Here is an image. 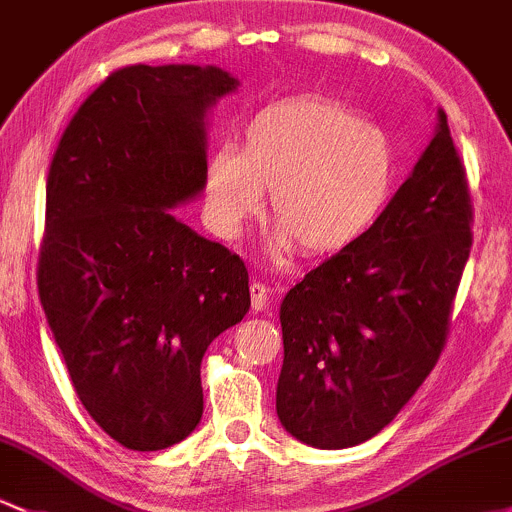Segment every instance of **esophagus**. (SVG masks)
Returning a JSON list of instances; mask_svg holds the SVG:
<instances>
[{"label":"esophagus","instance_id":"1","mask_svg":"<svg viewBox=\"0 0 512 512\" xmlns=\"http://www.w3.org/2000/svg\"><path fill=\"white\" fill-rule=\"evenodd\" d=\"M249 293H251V310H254V312L266 310V305H268V288L261 283V280H254V283L249 285Z\"/></svg>","mask_w":512,"mask_h":512}]
</instances>
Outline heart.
I'll return each instance as SVG.
<instances>
[{
  "label": "heart",
  "mask_w": 512,
  "mask_h": 512,
  "mask_svg": "<svg viewBox=\"0 0 512 512\" xmlns=\"http://www.w3.org/2000/svg\"><path fill=\"white\" fill-rule=\"evenodd\" d=\"M393 139L344 104L293 97L258 109L241 146H222L205 166L212 229L239 236L268 195L273 251L332 256L366 239L398 190Z\"/></svg>",
  "instance_id": "1"
}]
</instances>
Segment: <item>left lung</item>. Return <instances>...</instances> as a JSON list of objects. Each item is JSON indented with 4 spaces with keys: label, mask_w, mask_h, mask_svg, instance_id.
<instances>
[{
    "label": "left lung",
    "mask_w": 512,
    "mask_h": 512,
    "mask_svg": "<svg viewBox=\"0 0 512 512\" xmlns=\"http://www.w3.org/2000/svg\"><path fill=\"white\" fill-rule=\"evenodd\" d=\"M466 168L437 134L366 239L312 268L280 305V425L317 449L366 442L422 386L447 344L474 244Z\"/></svg>",
    "instance_id": "1"
}]
</instances>
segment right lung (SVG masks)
I'll return each mask as SVG.
<instances>
[{
    "instance_id": "add662e5",
    "label": "right lung",
    "mask_w": 512,
    "mask_h": 512,
    "mask_svg": "<svg viewBox=\"0 0 512 512\" xmlns=\"http://www.w3.org/2000/svg\"><path fill=\"white\" fill-rule=\"evenodd\" d=\"M236 85L212 65L114 70L48 170L38 298L80 403L136 452L195 430L202 356L251 307L244 261L168 212L205 188V114Z\"/></svg>"
}]
</instances>
